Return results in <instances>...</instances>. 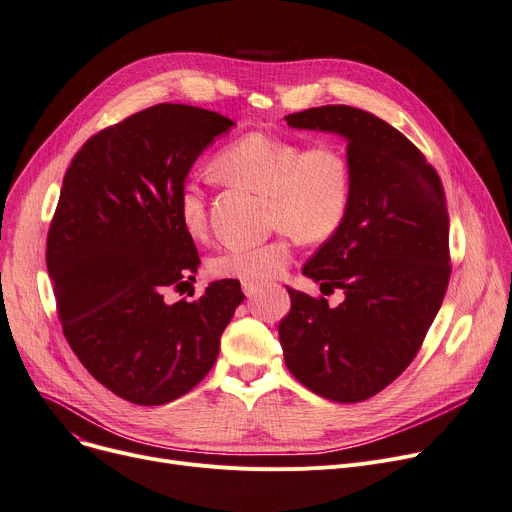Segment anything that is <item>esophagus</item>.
I'll return each mask as SVG.
<instances>
[{
  "label": "esophagus",
  "instance_id": "obj_1",
  "mask_svg": "<svg viewBox=\"0 0 512 512\" xmlns=\"http://www.w3.org/2000/svg\"><path fill=\"white\" fill-rule=\"evenodd\" d=\"M242 290H245V294H247V299H255L257 294L261 292V286L259 284H242Z\"/></svg>",
  "mask_w": 512,
  "mask_h": 512
}]
</instances>
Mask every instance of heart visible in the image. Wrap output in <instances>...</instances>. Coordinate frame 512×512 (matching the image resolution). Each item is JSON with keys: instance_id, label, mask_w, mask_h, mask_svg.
Listing matches in <instances>:
<instances>
[{"instance_id": "1", "label": "heart", "mask_w": 512, "mask_h": 512, "mask_svg": "<svg viewBox=\"0 0 512 512\" xmlns=\"http://www.w3.org/2000/svg\"><path fill=\"white\" fill-rule=\"evenodd\" d=\"M211 170L224 182L247 186L270 199L267 218L280 234L265 242L226 247L209 263L220 278L263 284L280 276L290 259L294 236L321 242L344 224L353 201V166L334 143H303L270 132H247L218 151ZM178 218L191 236L207 226V201L197 182L178 193Z\"/></svg>"}]
</instances>
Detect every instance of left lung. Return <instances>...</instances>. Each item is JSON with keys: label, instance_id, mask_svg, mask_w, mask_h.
<instances>
[{"label": "left lung", "instance_id": "8db88e82", "mask_svg": "<svg viewBox=\"0 0 512 512\" xmlns=\"http://www.w3.org/2000/svg\"><path fill=\"white\" fill-rule=\"evenodd\" d=\"M288 126L336 132L353 166L340 230L303 274L344 301L292 290L278 334L290 373L334 402H361L392 384L419 353L450 280L448 209L438 172L382 118L351 105L288 114Z\"/></svg>", "mask_w": 512, "mask_h": 512}]
</instances>
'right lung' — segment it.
<instances>
[{"mask_svg":"<svg viewBox=\"0 0 512 512\" xmlns=\"http://www.w3.org/2000/svg\"><path fill=\"white\" fill-rule=\"evenodd\" d=\"M232 126L203 107L159 103L93 134L64 176L45 253L60 324L93 378L134 405L191 392L245 299L238 280H215L197 301H168L201 263L178 193Z\"/></svg>","mask_w":512,"mask_h":512,"instance_id":"add662e5","label":"right lung"}]
</instances>
